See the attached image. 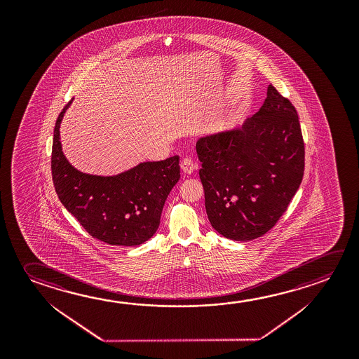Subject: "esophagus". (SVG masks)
Returning <instances> with one entry per match:
<instances>
[{"label":"esophagus","instance_id":"esophagus-1","mask_svg":"<svg viewBox=\"0 0 359 359\" xmlns=\"http://www.w3.org/2000/svg\"><path fill=\"white\" fill-rule=\"evenodd\" d=\"M180 168H182V171L184 174H191L198 168V165L195 164L193 160L185 158L180 163Z\"/></svg>","mask_w":359,"mask_h":359}]
</instances>
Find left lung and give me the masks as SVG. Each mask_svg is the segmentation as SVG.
Masks as SVG:
<instances>
[{
    "instance_id": "8db88e82",
    "label": "left lung",
    "mask_w": 359,
    "mask_h": 359,
    "mask_svg": "<svg viewBox=\"0 0 359 359\" xmlns=\"http://www.w3.org/2000/svg\"><path fill=\"white\" fill-rule=\"evenodd\" d=\"M196 153L209 222L231 241H253L271 230L304 172L298 114L273 85L255 115L201 136Z\"/></svg>"
}]
</instances>
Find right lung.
<instances>
[{"label":"right lung","instance_id":"right-lung-1","mask_svg":"<svg viewBox=\"0 0 359 359\" xmlns=\"http://www.w3.org/2000/svg\"><path fill=\"white\" fill-rule=\"evenodd\" d=\"M71 102L53 130L51 170L60 201L96 239L110 245H140L159 228L165 200L180 179L179 156L144 161L110 177L77 170L60 142V126Z\"/></svg>","mask_w":359,"mask_h":359}]
</instances>
